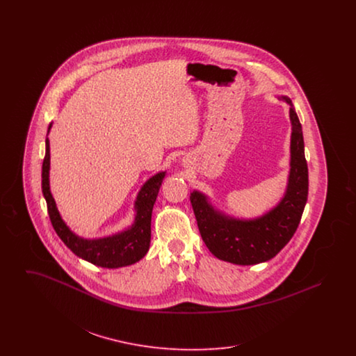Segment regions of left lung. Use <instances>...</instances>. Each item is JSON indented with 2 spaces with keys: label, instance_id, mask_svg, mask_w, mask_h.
<instances>
[{
  "label": "left lung",
  "instance_id": "1",
  "mask_svg": "<svg viewBox=\"0 0 356 356\" xmlns=\"http://www.w3.org/2000/svg\"><path fill=\"white\" fill-rule=\"evenodd\" d=\"M279 99L289 105L292 125L289 175L280 202L256 219H237L216 209L199 191L189 196L205 245L218 259L232 264L252 266L275 257L293 236L305 211L308 168L302 124L287 96Z\"/></svg>",
  "mask_w": 356,
  "mask_h": 356
}]
</instances>
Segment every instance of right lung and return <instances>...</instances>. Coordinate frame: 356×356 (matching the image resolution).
I'll return each instance as SVG.
<instances>
[{
	"instance_id": "1",
	"label": "right lung",
	"mask_w": 356,
	"mask_h": 356,
	"mask_svg": "<svg viewBox=\"0 0 356 356\" xmlns=\"http://www.w3.org/2000/svg\"><path fill=\"white\" fill-rule=\"evenodd\" d=\"M51 122L48 134L51 128ZM51 170V147L49 138L45 140V157L42 163V193L48 205V213L56 234L65 243V245L74 254L86 261L102 268H120L135 264L141 260L149 250L151 243V219L153 204L159 195L165 172H159L149 177L141 186L135 202V221L134 224L115 235L84 238L72 232V229L63 220L56 202L51 193L49 186Z\"/></svg>"
}]
</instances>
